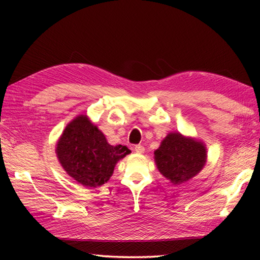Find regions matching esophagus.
I'll use <instances>...</instances> for the list:
<instances>
[{
	"label": "esophagus",
	"instance_id": "obj_1",
	"mask_svg": "<svg viewBox=\"0 0 260 260\" xmlns=\"http://www.w3.org/2000/svg\"><path fill=\"white\" fill-rule=\"evenodd\" d=\"M134 151L136 153H143L144 152V147L143 146H140V144H138V146L134 147Z\"/></svg>",
	"mask_w": 260,
	"mask_h": 260
}]
</instances>
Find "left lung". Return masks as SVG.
<instances>
[{
  "label": "left lung",
  "instance_id": "left-lung-1",
  "mask_svg": "<svg viewBox=\"0 0 260 260\" xmlns=\"http://www.w3.org/2000/svg\"><path fill=\"white\" fill-rule=\"evenodd\" d=\"M153 155L160 174L173 184H181L203 170L208 150L203 141L172 132L162 139Z\"/></svg>",
  "mask_w": 260,
  "mask_h": 260
}]
</instances>
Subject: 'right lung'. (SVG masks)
<instances>
[{
	"instance_id": "obj_1",
	"label": "right lung",
	"mask_w": 260,
	"mask_h": 260,
	"mask_svg": "<svg viewBox=\"0 0 260 260\" xmlns=\"http://www.w3.org/2000/svg\"><path fill=\"white\" fill-rule=\"evenodd\" d=\"M128 153L126 146H111L87 114L70 121L56 143V155L65 172L90 188L108 182L117 162Z\"/></svg>"
}]
</instances>
